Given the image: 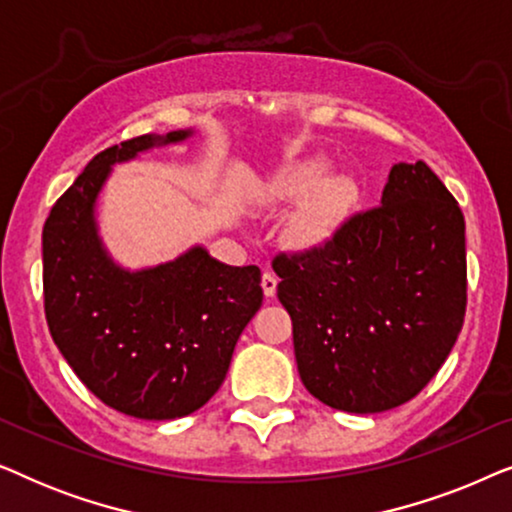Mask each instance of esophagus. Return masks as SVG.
Masks as SVG:
<instances>
[{
    "label": "esophagus",
    "instance_id": "1",
    "mask_svg": "<svg viewBox=\"0 0 512 512\" xmlns=\"http://www.w3.org/2000/svg\"><path fill=\"white\" fill-rule=\"evenodd\" d=\"M261 286H263V293L268 298H272L277 293V277L272 275V272H263V279H261Z\"/></svg>",
    "mask_w": 512,
    "mask_h": 512
}]
</instances>
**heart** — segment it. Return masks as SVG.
<instances>
[{"label":"heart","mask_w":512,"mask_h":512,"mask_svg":"<svg viewBox=\"0 0 512 512\" xmlns=\"http://www.w3.org/2000/svg\"><path fill=\"white\" fill-rule=\"evenodd\" d=\"M326 174V160L310 158L284 167L268 184V198L272 202H300L286 228L296 247H317L326 242L352 212L359 195L352 177Z\"/></svg>","instance_id":"obj_1"}]
</instances>
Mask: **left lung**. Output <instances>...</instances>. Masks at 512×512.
<instances>
[{
    "label": "left lung",
    "instance_id": "obj_1",
    "mask_svg": "<svg viewBox=\"0 0 512 512\" xmlns=\"http://www.w3.org/2000/svg\"><path fill=\"white\" fill-rule=\"evenodd\" d=\"M466 223L424 160L391 167L382 205L317 247L275 256L300 380L335 410L370 415L433 380L466 314Z\"/></svg>",
    "mask_w": 512,
    "mask_h": 512
}]
</instances>
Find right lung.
<instances>
[{"label": "right lung", "instance_id": "right-lung-1", "mask_svg": "<svg viewBox=\"0 0 512 512\" xmlns=\"http://www.w3.org/2000/svg\"><path fill=\"white\" fill-rule=\"evenodd\" d=\"M188 135H142L97 153L53 205L41 240L53 342L104 405L139 419L202 408L263 303L256 265L233 268L195 247L172 263L128 272L102 249L93 209L111 165Z\"/></svg>", "mask_w": 512, "mask_h": 512}]
</instances>
